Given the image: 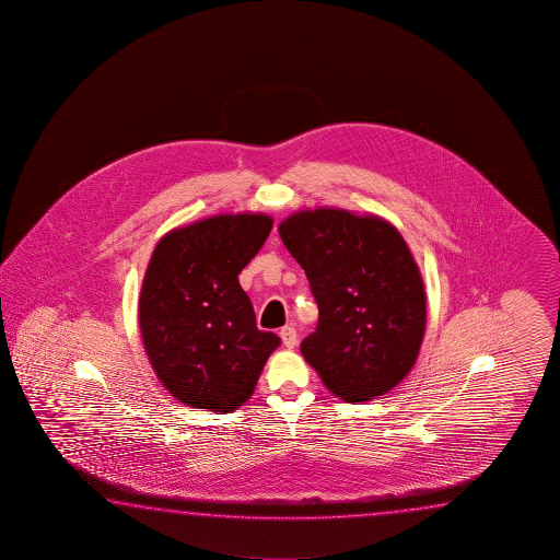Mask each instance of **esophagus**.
Masks as SVG:
<instances>
[{
    "instance_id": "1",
    "label": "esophagus",
    "mask_w": 560,
    "mask_h": 560,
    "mask_svg": "<svg viewBox=\"0 0 560 560\" xmlns=\"http://www.w3.org/2000/svg\"><path fill=\"white\" fill-rule=\"evenodd\" d=\"M280 337H282L285 349H294L295 345H298V332L290 325H285V327L280 329Z\"/></svg>"
}]
</instances>
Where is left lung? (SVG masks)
Returning <instances> with one entry per match:
<instances>
[{
	"mask_svg": "<svg viewBox=\"0 0 560 560\" xmlns=\"http://www.w3.org/2000/svg\"><path fill=\"white\" fill-rule=\"evenodd\" d=\"M319 307L300 351L337 398L359 404L396 388L418 361L425 284L398 229L374 213L315 208L278 225Z\"/></svg>",
	"mask_w": 560,
	"mask_h": 560,
	"instance_id": "8db88e82",
	"label": "left lung"
}]
</instances>
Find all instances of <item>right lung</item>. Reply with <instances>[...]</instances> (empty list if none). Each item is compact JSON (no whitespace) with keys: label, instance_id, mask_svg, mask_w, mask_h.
I'll return each mask as SVG.
<instances>
[{"label":"right lung","instance_id":"1","mask_svg":"<svg viewBox=\"0 0 560 560\" xmlns=\"http://www.w3.org/2000/svg\"><path fill=\"white\" fill-rule=\"evenodd\" d=\"M270 231L265 213H221L172 229L152 250L139 298L142 345L162 386L190 408L235 411L280 347L256 327L238 284Z\"/></svg>","mask_w":560,"mask_h":560}]
</instances>
